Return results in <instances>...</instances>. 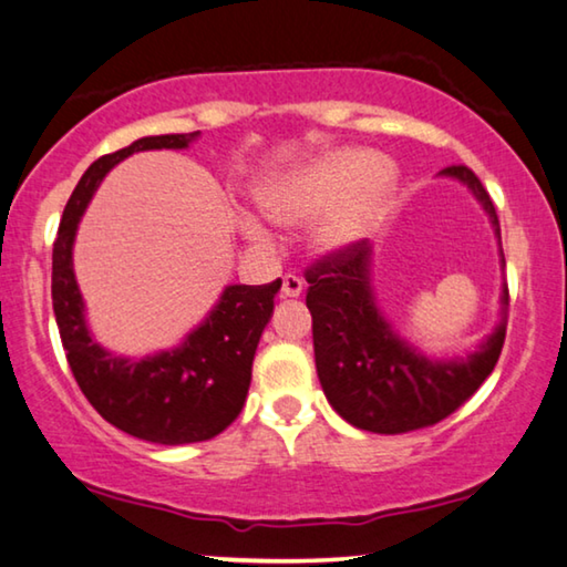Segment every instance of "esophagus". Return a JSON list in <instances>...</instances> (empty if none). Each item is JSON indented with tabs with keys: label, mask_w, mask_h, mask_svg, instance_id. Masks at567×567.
Returning a JSON list of instances; mask_svg holds the SVG:
<instances>
[{
	"label": "esophagus",
	"mask_w": 567,
	"mask_h": 567,
	"mask_svg": "<svg viewBox=\"0 0 567 567\" xmlns=\"http://www.w3.org/2000/svg\"><path fill=\"white\" fill-rule=\"evenodd\" d=\"M302 292V280L295 275H285L282 277V287H280V298H300Z\"/></svg>",
	"instance_id": "obj_1"
}]
</instances>
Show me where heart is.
<instances>
[{
    "instance_id": "heart-1",
    "label": "heart",
    "mask_w": 567,
    "mask_h": 567,
    "mask_svg": "<svg viewBox=\"0 0 567 567\" xmlns=\"http://www.w3.org/2000/svg\"><path fill=\"white\" fill-rule=\"evenodd\" d=\"M396 190V173L377 152L336 147L320 152L292 171L275 173L257 185L255 200L261 216L272 224L295 226L320 218L310 234L318 255L333 257L357 247L374 231L390 208ZM249 239L267 241V231L247 218Z\"/></svg>"
}]
</instances>
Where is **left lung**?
<instances>
[{"mask_svg": "<svg viewBox=\"0 0 567 567\" xmlns=\"http://www.w3.org/2000/svg\"><path fill=\"white\" fill-rule=\"evenodd\" d=\"M441 175L461 181L476 196L502 244L496 208L473 171L451 165ZM499 255L504 267V251ZM306 280L320 386L331 408L353 427L396 435L435 425L458 410L499 361L509 312L506 285L499 326L476 351L461 359H430L394 333L379 310L367 239L343 255L318 259Z\"/></svg>", "mask_w": 567, "mask_h": 567, "instance_id": "1", "label": "left lung"}]
</instances>
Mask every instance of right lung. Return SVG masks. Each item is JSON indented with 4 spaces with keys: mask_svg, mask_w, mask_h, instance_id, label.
<instances>
[{
    "mask_svg": "<svg viewBox=\"0 0 567 567\" xmlns=\"http://www.w3.org/2000/svg\"><path fill=\"white\" fill-rule=\"evenodd\" d=\"M198 134L142 137L99 157L68 198L53 244V310L75 382L106 422L157 445L210 441L239 417L257 343L272 318L282 280L229 285L181 346L145 359H126L106 351L89 331L86 308L73 275V241L83 210L114 165L134 152L185 150Z\"/></svg>",
    "mask_w": 567,
    "mask_h": 567,
    "instance_id": "right-lung-1",
    "label": "right lung"
}]
</instances>
